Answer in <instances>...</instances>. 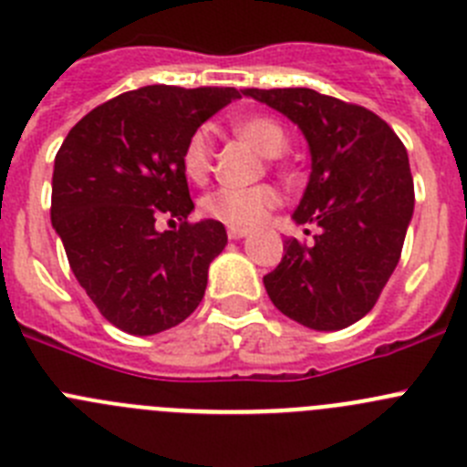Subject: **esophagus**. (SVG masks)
Instances as JSON below:
<instances>
[{
	"label": "esophagus",
	"instance_id": "obj_1",
	"mask_svg": "<svg viewBox=\"0 0 467 467\" xmlns=\"http://www.w3.org/2000/svg\"><path fill=\"white\" fill-rule=\"evenodd\" d=\"M248 234L246 228H228V237L230 239H244Z\"/></svg>",
	"mask_w": 467,
	"mask_h": 467
}]
</instances>
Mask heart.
I'll return each instance as SVG.
<instances>
[{"label":"heart","instance_id":"b5f03b06","mask_svg":"<svg viewBox=\"0 0 467 467\" xmlns=\"http://www.w3.org/2000/svg\"><path fill=\"white\" fill-rule=\"evenodd\" d=\"M233 130L248 140L267 159H276L285 151L287 133L274 117L246 115L233 121ZM182 172L193 184H204L213 170V145L209 129L200 126L186 138L182 147ZM278 191L269 184L248 189H216L200 200V212L228 228H254L263 223L278 204Z\"/></svg>","mask_w":467,"mask_h":467}]
</instances>
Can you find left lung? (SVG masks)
Returning a JSON list of instances; mask_svg holds the SVG:
<instances>
[{
  "label": "left lung",
  "instance_id": "obj_1",
  "mask_svg": "<svg viewBox=\"0 0 467 467\" xmlns=\"http://www.w3.org/2000/svg\"><path fill=\"white\" fill-rule=\"evenodd\" d=\"M302 129L311 177L295 209L316 223L311 246L285 239L283 258L263 278L274 306L290 320L337 332L376 306L396 269L415 209L408 151L376 112L306 87L244 89Z\"/></svg>",
  "mask_w": 467,
  "mask_h": 467
}]
</instances>
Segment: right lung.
I'll list each match as a JSON object with an SVG mask.
<instances>
[{"label": "right lung", "mask_w": 467, "mask_h": 467, "mask_svg": "<svg viewBox=\"0 0 467 467\" xmlns=\"http://www.w3.org/2000/svg\"><path fill=\"white\" fill-rule=\"evenodd\" d=\"M234 99V87L124 91L82 117L57 151L52 228L78 283L121 332H165L202 302L209 263L228 234L219 221L189 223L180 156L186 138ZM161 215L181 228L159 234Z\"/></svg>", "instance_id": "obj_1"}]
</instances>
